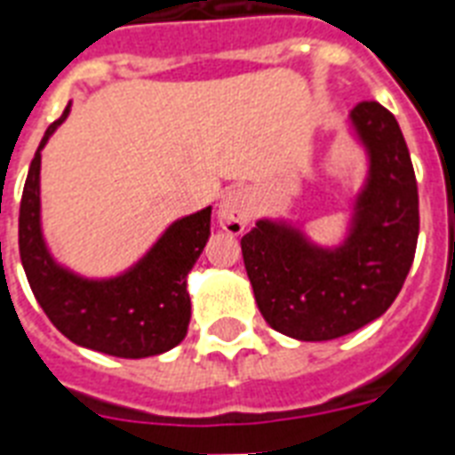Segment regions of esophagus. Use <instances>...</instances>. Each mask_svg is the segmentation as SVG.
<instances>
[{"mask_svg": "<svg viewBox=\"0 0 455 455\" xmlns=\"http://www.w3.org/2000/svg\"><path fill=\"white\" fill-rule=\"evenodd\" d=\"M252 217V200L243 188H231L224 193L220 203L217 221L231 235H241Z\"/></svg>", "mask_w": 455, "mask_h": 455, "instance_id": "esophagus-1", "label": "esophagus"}]
</instances>
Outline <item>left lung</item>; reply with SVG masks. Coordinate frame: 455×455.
I'll return each mask as SVG.
<instances>
[{
    "instance_id": "obj_1",
    "label": "left lung",
    "mask_w": 455,
    "mask_h": 455,
    "mask_svg": "<svg viewBox=\"0 0 455 455\" xmlns=\"http://www.w3.org/2000/svg\"><path fill=\"white\" fill-rule=\"evenodd\" d=\"M348 124L367 155V176L341 241H312L286 217H262L241 238L262 317L298 341L339 339L381 317L415 258L418 183L398 121L379 102H360Z\"/></svg>"
}]
</instances>
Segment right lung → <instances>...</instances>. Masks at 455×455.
Instances as JSON below:
<instances>
[{
    "instance_id": "add662e5",
    "label": "right lung",
    "mask_w": 455,
    "mask_h": 455,
    "mask_svg": "<svg viewBox=\"0 0 455 455\" xmlns=\"http://www.w3.org/2000/svg\"><path fill=\"white\" fill-rule=\"evenodd\" d=\"M64 114L44 131L20 197L19 248L33 296L50 322L76 346L114 358H152L186 339L190 322L188 274L210 238L212 207L172 221L124 272L85 276L59 262L43 231L40 164Z\"/></svg>"
}]
</instances>
